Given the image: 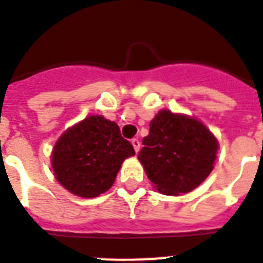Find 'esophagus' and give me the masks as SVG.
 I'll use <instances>...</instances> for the list:
<instances>
[{"label": "esophagus", "mask_w": 263, "mask_h": 263, "mask_svg": "<svg viewBox=\"0 0 263 263\" xmlns=\"http://www.w3.org/2000/svg\"><path fill=\"white\" fill-rule=\"evenodd\" d=\"M132 145H133L134 150H136V153L139 152V147H141V142H139L138 139L137 138H133L132 139Z\"/></svg>", "instance_id": "obj_1"}]
</instances>
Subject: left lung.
Returning a JSON list of instances; mask_svg holds the SVG:
<instances>
[{"label":"left lung","mask_w":263,"mask_h":263,"mask_svg":"<svg viewBox=\"0 0 263 263\" xmlns=\"http://www.w3.org/2000/svg\"><path fill=\"white\" fill-rule=\"evenodd\" d=\"M138 154L147 178L158 191L180 195L192 191L213 170L217 141L200 121L170 110L150 122Z\"/></svg>","instance_id":"obj_1"}]
</instances>
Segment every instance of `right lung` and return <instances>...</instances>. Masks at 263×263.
<instances>
[{
    "label": "right lung",
    "mask_w": 263,
    "mask_h": 263,
    "mask_svg": "<svg viewBox=\"0 0 263 263\" xmlns=\"http://www.w3.org/2000/svg\"><path fill=\"white\" fill-rule=\"evenodd\" d=\"M134 154L116 122L89 116L60 137L53 147L52 168L69 192L96 197L113 185L122 162Z\"/></svg>",
    "instance_id": "right-lung-1"
}]
</instances>
